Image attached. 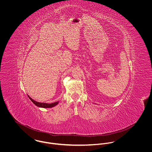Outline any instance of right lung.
<instances>
[{"label": "right lung", "instance_id": "obj_1", "mask_svg": "<svg viewBox=\"0 0 152 152\" xmlns=\"http://www.w3.org/2000/svg\"><path fill=\"white\" fill-rule=\"evenodd\" d=\"M29 98V99L33 102V103L36 105V106L39 107H41V108H52L56 105H57L58 104V102H56L54 103H52V104H46V103H41V102H38L35 101L34 100H33L32 98H31L28 95H27Z\"/></svg>", "mask_w": 152, "mask_h": 152}]
</instances>
